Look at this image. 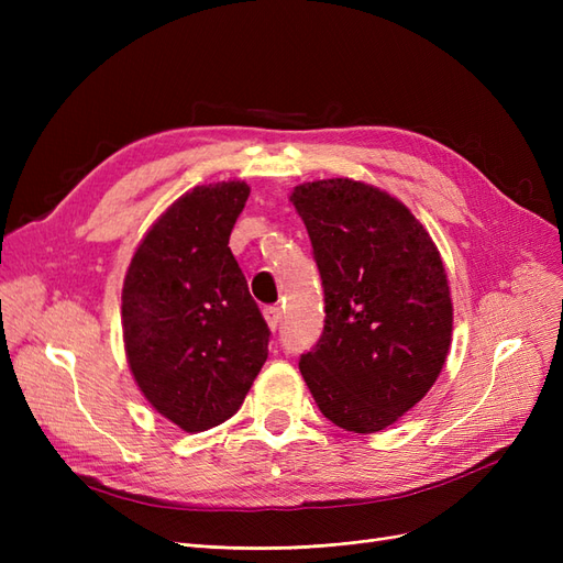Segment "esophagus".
I'll return each instance as SVG.
<instances>
[{"instance_id":"obj_1","label":"esophagus","mask_w":563,"mask_h":563,"mask_svg":"<svg viewBox=\"0 0 563 563\" xmlns=\"http://www.w3.org/2000/svg\"><path fill=\"white\" fill-rule=\"evenodd\" d=\"M263 317H265V321H267L269 331H277V329H279V323H282V310H279V308H265V310H263Z\"/></svg>"}]
</instances>
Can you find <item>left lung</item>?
<instances>
[{
	"label": "left lung",
	"mask_w": 563,
	"mask_h": 563,
	"mask_svg": "<svg viewBox=\"0 0 563 563\" xmlns=\"http://www.w3.org/2000/svg\"><path fill=\"white\" fill-rule=\"evenodd\" d=\"M323 284L327 323L300 373L323 418L380 432L428 395L449 356L453 300L444 261L408 207L376 185L294 187Z\"/></svg>",
	"instance_id": "1"
}]
</instances>
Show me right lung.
I'll return each mask as SVG.
<instances>
[{"label":"right lung","mask_w":563,"mask_h":563,"mask_svg":"<svg viewBox=\"0 0 563 563\" xmlns=\"http://www.w3.org/2000/svg\"><path fill=\"white\" fill-rule=\"evenodd\" d=\"M251 187L197 185L145 232L122 288L131 376L183 432L232 418L267 360L269 329L228 246Z\"/></svg>","instance_id":"1"}]
</instances>
